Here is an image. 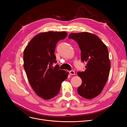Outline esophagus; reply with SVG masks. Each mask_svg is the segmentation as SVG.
<instances>
[{
    "mask_svg": "<svg viewBox=\"0 0 127 127\" xmlns=\"http://www.w3.org/2000/svg\"><path fill=\"white\" fill-rule=\"evenodd\" d=\"M69 72L70 75H73L75 74V72L74 70H70V71H69Z\"/></svg>",
    "mask_w": 127,
    "mask_h": 127,
    "instance_id": "obj_1",
    "label": "esophagus"
}]
</instances>
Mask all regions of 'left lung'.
Masks as SVG:
<instances>
[{
  "mask_svg": "<svg viewBox=\"0 0 127 127\" xmlns=\"http://www.w3.org/2000/svg\"><path fill=\"white\" fill-rule=\"evenodd\" d=\"M69 39L78 43L81 60L86 64L85 70L77 73L82 80L77 92L84 98L92 99L101 93L108 79L111 67L108 50L97 36L90 33H71Z\"/></svg>",
  "mask_w": 127,
  "mask_h": 127,
  "instance_id": "left-lung-1",
  "label": "left lung"
}]
</instances>
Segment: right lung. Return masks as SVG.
<instances>
[{"instance_id": "right-lung-1", "label": "right lung", "mask_w": 127, "mask_h": 127, "mask_svg": "<svg viewBox=\"0 0 127 127\" xmlns=\"http://www.w3.org/2000/svg\"><path fill=\"white\" fill-rule=\"evenodd\" d=\"M65 32L41 33L30 41L24 51V68L27 77L35 93L44 99L59 93L61 83L68 72L56 64L55 51L57 43L66 37Z\"/></svg>"}]
</instances>
